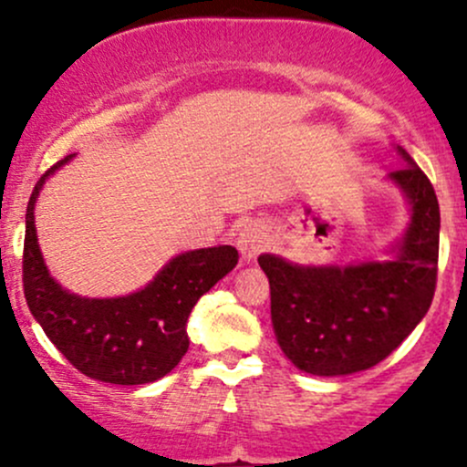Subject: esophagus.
Listing matches in <instances>:
<instances>
[{
	"mask_svg": "<svg viewBox=\"0 0 467 467\" xmlns=\"http://www.w3.org/2000/svg\"><path fill=\"white\" fill-rule=\"evenodd\" d=\"M266 244H268L266 230H264L260 223L246 225V228L239 233V239H237V246H239V251H242V257L246 262L255 260L264 248H266Z\"/></svg>",
	"mask_w": 467,
	"mask_h": 467,
	"instance_id": "1",
	"label": "esophagus"
}]
</instances>
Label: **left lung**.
<instances>
[{
  "mask_svg": "<svg viewBox=\"0 0 467 467\" xmlns=\"http://www.w3.org/2000/svg\"><path fill=\"white\" fill-rule=\"evenodd\" d=\"M400 153L407 164L389 178L411 203V225L395 260L338 268L257 257L271 286L277 343L305 373L334 378L373 368L416 329L434 300L441 210L425 171Z\"/></svg>",
  "mask_w": 467,
  "mask_h": 467,
  "instance_id": "8db88e82",
  "label": "left lung"
}]
</instances>
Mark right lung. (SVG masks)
<instances>
[{
	"instance_id": "right-lung-1",
	"label": "right lung",
	"mask_w": 467,
	"mask_h": 467,
	"mask_svg": "<svg viewBox=\"0 0 467 467\" xmlns=\"http://www.w3.org/2000/svg\"><path fill=\"white\" fill-rule=\"evenodd\" d=\"M56 162L33 187L26 205L22 285L31 314L65 359L88 378L108 384H149L171 373L190 348L187 318L201 296L237 266L233 246L201 248L173 257L150 285L124 298H81L63 286L42 262L33 207Z\"/></svg>"
}]
</instances>
